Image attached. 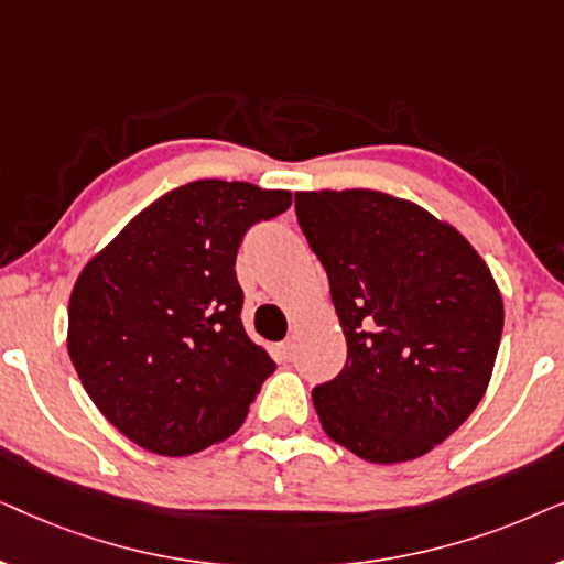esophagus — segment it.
<instances>
[{
	"mask_svg": "<svg viewBox=\"0 0 564 564\" xmlns=\"http://www.w3.org/2000/svg\"><path fill=\"white\" fill-rule=\"evenodd\" d=\"M280 351L284 359H292V354H295V338H284V341L280 344Z\"/></svg>",
	"mask_w": 564,
	"mask_h": 564,
	"instance_id": "obj_1",
	"label": "esophagus"
}]
</instances>
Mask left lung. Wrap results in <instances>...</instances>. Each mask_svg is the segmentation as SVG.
Returning <instances> with one entry per match:
<instances>
[{"label":"left lung","mask_w":564,"mask_h":564,"mask_svg":"<svg viewBox=\"0 0 564 564\" xmlns=\"http://www.w3.org/2000/svg\"><path fill=\"white\" fill-rule=\"evenodd\" d=\"M297 223L328 274L346 365L313 390L336 444L395 465L434 449L488 390L503 300L465 236L375 189L295 192Z\"/></svg>","instance_id":"8db88e82"}]
</instances>
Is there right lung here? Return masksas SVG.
<instances>
[{
  "label": "right lung",
  "mask_w": 564,
  "mask_h": 564,
  "mask_svg": "<svg viewBox=\"0 0 564 564\" xmlns=\"http://www.w3.org/2000/svg\"><path fill=\"white\" fill-rule=\"evenodd\" d=\"M288 189L197 180L135 215L82 269L68 357L107 421L161 457H187L241 426L272 357L246 336L236 253Z\"/></svg>",
  "instance_id": "add662e5"
}]
</instances>
